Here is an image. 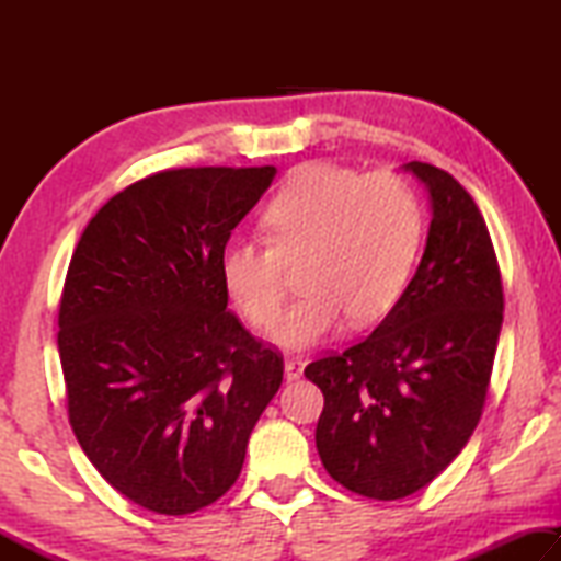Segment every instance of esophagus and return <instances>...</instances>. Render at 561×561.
Here are the masks:
<instances>
[{
	"label": "esophagus",
	"instance_id": "34e87169",
	"mask_svg": "<svg viewBox=\"0 0 561 561\" xmlns=\"http://www.w3.org/2000/svg\"><path fill=\"white\" fill-rule=\"evenodd\" d=\"M284 371H287V381H297L304 374V360L301 358H287L284 360Z\"/></svg>",
	"mask_w": 561,
	"mask_h": 561
}]
</instances>
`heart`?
Returning <instances> with one entry per match:
<instances>
[{
  "mask_svg": "<svg viewBox=\"0 0 561 561\" xmlns=\"http://www.w3.org/2000/svg\"><path fill=\"white\" fill-rule=\"evenodd\" d=\"M267 242L230 237L220 252L227 297L254 329L277 321L299 270L304 297L274 329L301 351L346 324L371 327L401 299L421 250L423 215L401 175H360L334 163L294 170L262 213Z\"/></svg>",
  "mask_w": 561,
  "mask_h": 561,
  "instance_id": "1",
  "label": "heart"
}]
</instances>
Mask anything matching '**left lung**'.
I'll return each instance as SVG.
<instances>
[{"mask_svg": "<svg viewBox=\"0 0 561 561\" xmlns=\"http://www.w3.org/2000/svg\"><path fill=\"white\" fill-rule=\"evenodd\" d=\"M433 220L423 260L388 317L358 344L311 360L324 393L317 450L339 485L401 500L433 482L478 428L502 329V277L478 205L428 163Z\"/></svg>", "mask_w": 561, "mask_h": 561, "instance_id": "1", "label": "left lung"}]
</instances>
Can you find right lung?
I'll list each match as a JSON object with an SVG mask.
<instances>
[{
	"mask_svg": "<svg viewBox=\"0 0 561 561\" xmlns=\"http://www.w3.org/2000/svg\"><path fill=\"white\" fill-rule=\"evenodd\" d=\"M277 170L173 168L91 217L66 272L59 358L76 440L103 480L190 515L240 478L284 358L227 311L220 252Z\"/></svg>",
	"mask_w": 561,
	"mask_h": 561,
	"instance_id": "right-lung-1",
	"label": "right lung"
}]
</instances>
